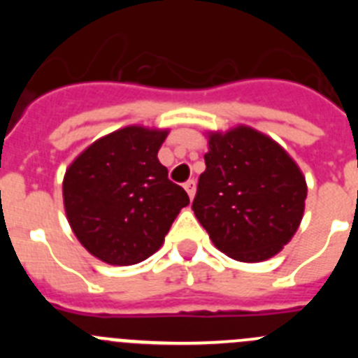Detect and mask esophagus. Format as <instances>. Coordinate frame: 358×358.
Listing matches in <instances>:
<instances>
[{"instance_id": "34e87169", "label": "esophagus", "mask_w": 358, "mask_h": 358, "mask_svg": "<svg viewBox=\"0 0 358 358\" xmlns=\"http://www.w3.org/2000/svg\"><path fill=\"white\" fill-rule=\"evenodd\" d=\"M185 189H186V194H188V197L194 199V195H195V181H194V179H189V181L185 182Z\"/></svg>"}]
</instances>
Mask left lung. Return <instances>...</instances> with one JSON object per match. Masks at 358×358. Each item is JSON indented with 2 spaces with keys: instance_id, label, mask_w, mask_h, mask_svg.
<instances>
[{
  "instance_id": "1",
  "label": "left lung",
  "mask_w": 358,
  "mask_h": 358,
  "mask_svg": "<svg viewBox=\"0 0 358 358\" xmlns=\"http://www.w3.org/2000/svg\"><path fill=\"white\" fill-rule=\"evenodd\" d=\"M192 210L215 248L238 262H264L294 236L306 182L276 141L249 127L210 134Z\"/></svg>"
}]
</instances>
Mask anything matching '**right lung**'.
Here are the masks:
<instances>
[{"label":"right lung","mask_w":358,"mask_h":358,"mask_svg":"<svg viewBox=\"0 0 358 358\" xmlns=\"http://www.w3.org/2000/svg\"><path fill=\"white\" fill-rule=\"evenodd\" d=\"M169 131L125 127L85 148L62 182L68 222L98 260L134 265L161 248L188 194L169 179L157 150Z\"/></svg>","instance_id":"right-lung-1"}]
</instances>
